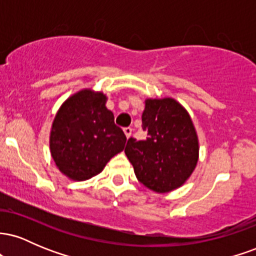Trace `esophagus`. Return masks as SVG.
I'll return each instance as SVG.
<instances>
[{
	"label": "esophagus",
	"mask_w": 256,
	"mask_h": 256,
	"mask_svg": "<svg viewBox=\"0 0 256 256\" xmlns=\"http://www.w3.org/2000/svg\"><path fill=\"white\" fill-rule=\"evenodd\" d=\"M124 134H125L126 138H130L131 134H132V128H124Z\"/></svg>",
	"instance_id": "esophagus-1"
}]
</instances>
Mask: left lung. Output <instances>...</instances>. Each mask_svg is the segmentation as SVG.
<instances>
[{
	"label": "left lung",
	"instance_id": "8db88e82",
	"mask_svg": "<svg viewBox=\"0 0 256 256\" xmlns=\"http://www.w3.org/2000/svg\"><path fill=\"white\" fill-rule=\"evenodd\" d=\"M144 140L128 138L125 154L138 180L155 192L182 186L198 160V140L189 113L173 98H148L142 114Z\"/></svg>",
	"mask_w": 256,
	"mask_h": 256
}]
</instances>
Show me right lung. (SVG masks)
I'll list each match as a JSON object with an SVG mask.
<instances>
[{
  "label": "right lung",
  "mask_w": 256,
  "mask_h": 256,
  "mask_svg": "<svg viewBox=\"0 0 256 256\" xmlns=\"http://www.w3.org/2000/svg\"><path fill=\"white\" fill-rule=\"evenodd\" d=\"M102 92L85 89L61 106L50 132V152L58 168L73 180L98 174L114 155L122 152L126 136L114 124Z\"/></svg>",
  "instance_id": "1"
}]
</instances>
